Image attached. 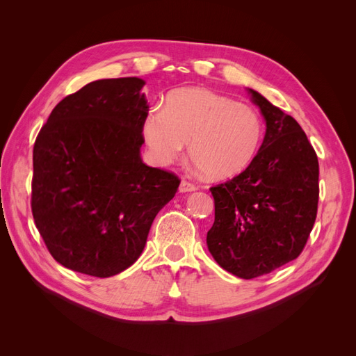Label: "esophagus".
Here are the masks:
<instances>
[{"mask_svg":"<svg viewBox=\"0 0 356 356\" xmlns=\"http://www.w3.org/2000/svg\"><path fill=\"white\" fill-rule=\"evenodd\" d=\"M195 190H196V186H195V184H191V182H188V181H186V179L181 181V184H179V193H191V191H195Z\"/></svg>","mask_w":356,"mask_h":356,"instance_id":"obj_1","label":"esophagus"}]
</instances>
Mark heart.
<instances>
[{
	"instance_id": "heart-1",
	"label": "heart",
	"mask_w": 356,
	"mask_h": 356,
	"mask_svg": "<svg viewBox=\"0 0 356 356\" xmlns=\"http://www.w3.org/2000/svg\"><path fill=\"white\" fill-rule=\"evenodd\" d=\"M143 136L156 165L166 166L184 153L212 179L241 174L252 163L264 138L261 115L251 105L203 88L168 95L165 106H152Z\"/></svg>"
}]
</instances>
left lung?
I'll return each instance as SVG.
<instances>
[{
	"label": "left lung",
	"instance_id": "obj_1",
	"mask_svg": "<svg viewBox=\"0 0 356 356\" xmlns=\"http://www.w3.org/2000/svg\"><path fill=\"white\" fill-rule=\"evenodd\" d=\"M266 120V135L252 163L224 184L211 187L215 221L207 236L224 270L252 279L281 267L303 251L319 199L314 147L293 117L248 89Z\"/></svg>",
	"mask_w": 356,
	"mask_h": 356
}]
</instances>
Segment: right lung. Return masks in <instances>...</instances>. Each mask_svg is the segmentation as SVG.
I'll use <instances>...</instances> for the list:
<instances>
[{"instance_id": "add662e5", "label": "right lung", "mask_w": 356, "mask_h": 356, "mask_svg": "<svg viewBox=\"0 0 356 356\" xmlns=\"http://www.w3.org/2000/svg\"><path fill=\"white\" fill-rule=\"evenodd\" d=\"M144 84H86L53 108L35 139L32 215L51 257L74 272L110 277L131 267L179 186L143 163Z\"/></svg>"}]
</instances>
